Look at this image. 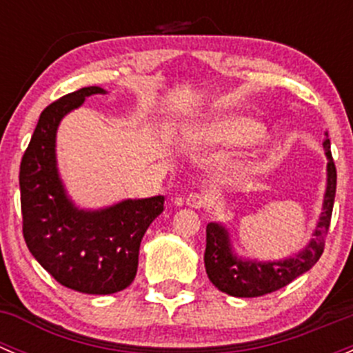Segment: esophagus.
<instances>
[{
	"mask_svg": "<svg viewBox=\"0 0 353 353\" xmlns=\"http://www.w3.org/2000/svg\"><path fill=\"white\" fill-rule=\"evenodd\" d=\"M208 203H210L208 196H206V194H203V193H191L190 196L186 198V205L191 206V208H196V210L205 208Z\"/></svg>",
	"mask_w": 353,
	"mask_h": 353,
	"instance_id": "1",
	"label": "esophagus"
}]
</instances>
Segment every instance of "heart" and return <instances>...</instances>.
I'll list each match as a JSON object with an SVG mask.
<instances>
[{"mask_svg":"<svg viewBox=\"0 0 353 353\" xmlns=\"http://www.w3.org/2000/svg\"><path fill=\"white\" fill-rule=\"evenodd\" d=\"M206 137L220 143H248L259 137V128L239 117H230L213 123L206 130Z\"/></svg>","mask_w":353,"mask_h":353,"instance_id":"1","label":"heart"}]
</instances>
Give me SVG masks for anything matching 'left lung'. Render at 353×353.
Instances as JSON below:
<instances>
[{"label":"left lung","instance_id":"obj_1","mask_svg":"<svg viewBox=\"0 0 353 353\" xmlns=\"http://www.w3.org/2000/svg\"><path fill=\"white\" fill-rule=\"evenodd\" d=\"M323 147L328 157V186H326L321 219L312 234L314 237L304 251L283 261H244L232 254L229 234L222 225L219 223L206 225L205 268L210 282L219 290L234 297H259L288 285L292 280L301 276L318 263L325 251V241L330 230L334 193H336V167L330 152L328 133Z\"/></svg>","mask_w":353,"mask_h":353}]
</instances>
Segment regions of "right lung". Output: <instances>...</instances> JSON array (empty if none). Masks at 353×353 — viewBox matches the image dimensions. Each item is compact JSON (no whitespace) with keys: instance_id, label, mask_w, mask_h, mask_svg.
<instances>
[{"instance_id":"1","label":"right lung","mask_w":353,"mask_h":353,"mask_svg":"<svg viewBox=\"0 0 353 353\" xmlns=\"http://www.w3.org/2000/svg\"><path fill=\"white\" fill-rule=\"evenodd\" d=\"M105 94L83 87L42 110L20 163L22 230L28 251L61 285L81 294H116L138 270L145 232L163 212V196L126 199L101 212L74 208L56 169V131L85 97Z\"/></svg>"}]
</instances>
